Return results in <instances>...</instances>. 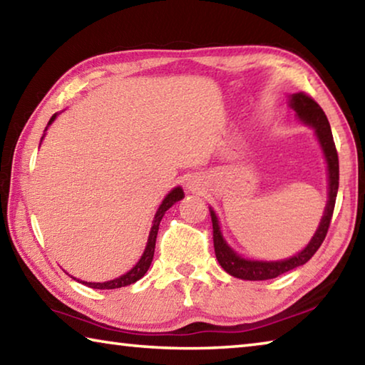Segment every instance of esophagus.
Segmentation results:
<instances>
[{
	"label": "esophagus",
	"mask_w": 365,
	"mask_h": 365,
	"mask_svg": "<svg viewBox=\"0 0 365 365\" xmlns=\"http://www.w3.org/2000/svg\"><path fill=\"white\" fill-rule=\"evenodd\" d=\"M187 187H188V190L191 191V193H201V182L200 180H196V178H190L188 180V183H187Z\"/></svg>",
	"instance_id": "esophagus-1"
}]
</instances>
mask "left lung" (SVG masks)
<instances>
[{
  "label": "left lung",
  "instance_id": "1",
  "mask_svg": "<svg viewBox=\"0 0 365 365\" xmlns=\"http://www.w3.org/2000/svg\"><path fill=\"white\" fill-rule=\"evenodd\" d=\"M289 108H292L298 119L302 120L307 125H311L316 132V137L322 148L324 156L327 160V169H329V201H327L325 211L320 220L317 232L314 233L311 242L304 250L299 251L283 261H251V259H245L237 255L227 242L222 237L217 215L209 207L211 211V220H212V238H214V251L215 257H217L219 264L222 265L227 274L242 280H269L275 279L288 270H293L299 265H304L309 259H311L316 251L324 243L325 235L329 232L330 220L333 215V209H335L336 193H338V180H339V165H338V153L335 148V141H333L331 128L329 119H327L322 108L312 100L311 96L306 93H294L289 96Z\"/></svg>",
  "mask_w": 365,
  "mask_h": 365
}]
</instances>
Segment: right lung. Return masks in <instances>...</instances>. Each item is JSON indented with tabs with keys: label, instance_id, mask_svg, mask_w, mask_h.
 <instances>
[{
	"label": "right lung",
	"instance_id": "1",
	"mask_svg": "<svg viewBox=\"0 0 365 365\" xmlns=\"http://www.w3.org/2000/svg\"><path fill=\"white\" fill-rule=\"evenodd\" d=\"M58 114H54L51 119H49L48 125H51L53 120L56 119ZM183 190L180 187H177L170 191V193L164 197V201L160 202V206L158 209L156 215H154V220H153V227H151V232H150V237H148V243H146V248L143 256L140 257V261L137 262V265L132 270H128L127 274L120 275L119 279H114V280H109V282H103V283H91V282H80L83 283V285L90 287V288H95V289H114V288H122V287H127V285H132V283L138 282L141 277H143L148 269H150L151 261H153V256H154V246H156V237H158V230H159V224H160V219L164 217L165 211H168L169 207H172L175 205L177 201H180L183 197ZM77 280V279H73Z\"/></svg>",
	"mask_w": 365,
	"mask_h": 365
}]
</instances>
